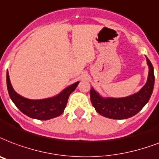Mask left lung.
Wrapping results in <instances>:
<instances>
[{
  "label": "left lung",
  "instance_id": "left-lung-1",
  "mask_svg": "<svg viewBox=\"0 0 159 159\" xmlns=\"http://www.w3.org/2000/svg\"><path fill=\"white\" fill-rule=\"evenodd\" d=\"M149 67L146 84L133 95L121 98H102L93 88L90 91L91 102L96 111L103 117L112 119H126L137 114L149 101L154 86V71L151 61L147 58Z\"/></svg>",
  "mask_w": 159,
  "mask_h": 159
}]
</instances>
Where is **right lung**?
I'll return each instance as SVG.
<instances>
[{"mask_svg": "<svg viewBox=\"0 0 159 159\" xmlns=\"http://www.w3.org/2000/svg\"><path fill=\"white\" fill-rule=\"evenodd\" d=\"M79 82L65 88L57 96L41 100H31L23 98L15 92L10 81L9 73L7 72V90L11 99L20 112L26 116L39 120H48L60 116L66 107L70 94L76 89Z\"/></svg>", "mask_w": 159, "mask_h": 159, "instance_id": "obj_1", "label": "right lung"}]
</instances>
